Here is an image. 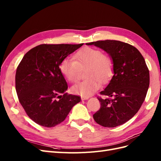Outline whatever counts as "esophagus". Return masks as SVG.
<instances>
[{
    "mask_svg": "<svg viewBox=\"0 0 161 161\" xmlns=\"http://www.w3.org/2000/svg\"><path fill=\"white\" fill-rule=\"evenodd\" d=\"M89 98V97H81V99L83 101V100H86V99H88Z\"/></svg>",
    "mask_w": 161,
    "mask_h": 161,
    "instance_id": "esophagus-1",
    "label": "esophagus"
}]
</instances>
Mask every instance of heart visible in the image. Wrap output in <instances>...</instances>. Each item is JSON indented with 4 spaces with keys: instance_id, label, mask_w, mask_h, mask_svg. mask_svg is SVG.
I'll return each instance as SVG.
<instances>
[{
    "instance_id": "b5f03b06",
    "label": "heart",
    "mask_w": 161,
    "mask_h": 161,
    "mask_svg": "<svg viewBox=\"0 0 161 161\" xmlns=\"http://www.w3.org/2000/svg\"><path fill=\"white\" fill-rule=\"evenodd\" d=\"M74 58L75 60L66 58L60 65L62 74L72 83L80 80L81 71L86 68L85 75L87 79L72 87L74 93L89 96L99 88L100 83L105 84L113 75L111 58L97 48H82L75 53Z\"/></svg>"
}]
</instances>
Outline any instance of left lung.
I'll use <instances>...</instances> for the list:
<instances>
[{"label": "left lung", "mask_w": 161, "mask_h": 161, "mask_svg": "<svg viewBox=\"0 0 161 161\" xmlns=\"http://www.w3.org/2000/svg\"><path fill=\"white\" fill-rule=\"evenodd\" d=\"M105 50L114 63V76L98 97L101 107L93 115L96 122L107 128L122 125L136 114L146 98L150 75L144 57L129 43L116 40L97 41L86 43Z\"/></svg>", "instance_id": "8db88e82"}]
</instances>
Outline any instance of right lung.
Here are the masks:
<instances>
[{"label":"right lung","mask_w":161,"mask_h":161,"mask_svg":"<svg viewBox=\"0 0 161 161\" xmlns=\"http://www.w3.org/2000/svg\"><path fill=\"white\" fill-rule=\"evenodd\" d=\"M82 45L41 44L27 52L19 63L15 75L18 99L36 124L54 127L80 101L79 96L64 93L68 85L60 65Z\"/></svg>","instance_id":"right-lung-1"}]
</instances>
